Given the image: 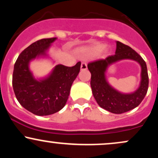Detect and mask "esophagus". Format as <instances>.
Returning <instances> with one entry per match:
<instances>
[{"label": "esophagus", "instance_id": "obj_1", "mask_svg": "<svg viewBox=\"0 0 158 158\" xmlns=\"http://www.w3.org/2000/svg\"><path fill=\"white\" fill-rule=\"evenodd\" d=\"M88 69V65L85 62H82L81 64V70H87Z\"/></svg>", "mask_w": 158, "mask_h": 158}]
</instances>
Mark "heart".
Returning a JSON list of instances; mask_svg holds the SVG:
<instances>
[{
	"instance_id": "obj_1",
	"label": "heart",
	"mask_w": 158,
	"mask_h": 158,
	"mask_svg": "<svg viewBox=\"0 0 158 158\" xmlns=\"http://www.w3.org/2000/svg\"><path fill=\"white\" fill-rule=\"evenodd\" d=\"M100 52L103 55H106L108 52V49L106 48L104 44H95L88 47H84L77 50L78 55L85 59L95 57Z\"/></svg>"
}]
</instances>
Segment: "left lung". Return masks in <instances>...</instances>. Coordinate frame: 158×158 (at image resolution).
<instances>
[{
    "mask_svg": "<svg viewBox=\"0 0 158 158\" xmlns=\"http://www.w3.org/2000/svg\"><path fill=\"white\" fill-rule=\"evenodd\" d=\"M131 59L138 62L141 67V81L139 88L131 94H123L114 89L108 84L105 77L108 66L117 61ZM91 73L93 95L101 108L114 114H123L134 109L140 104L147 93L148 76L147 67L143 58L135 50L123 43L117 41L115 54L88 64Z\"/></svg>",
    "mask_w": 158,
    "mask_h": 158,
    "instance_id": "left-lung-1",
    "label": "left lung"
}]
</instances>
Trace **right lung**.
I'll use <instances>...</instances> for the list:
<instances>
[{
    "mask_svg": "<svg viewBox=\"0 0 158 158\" xmlns=\"http://www.w3.org/2000/svg\"><path fill=\"white\" fill-rule=\"evenodd\" d=\"M56 39H44L32 43L20 54L14 65L12 87L15 97L25 109L38 116L50 115L64 108L80 70V61L73 67L57 64L47 77L35 79L30 62L48 56L47 52Z\"/></svg>",
    "mask_w": 158,
    "mask_h": 158,
    "instance_id": "add662e5",
    "label": "right lung"
}]
</instances>
